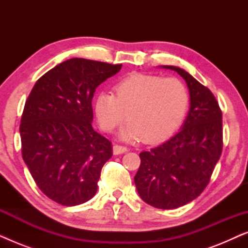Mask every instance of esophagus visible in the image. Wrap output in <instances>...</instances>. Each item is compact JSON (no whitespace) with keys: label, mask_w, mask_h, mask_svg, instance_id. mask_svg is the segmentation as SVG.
I'll return each mask as SVG.
<instances>
[{"label":"esophagus","mask_w":248,"mask_h":248,"mask_svg":"<svg viewBox=\"0 0 248 248\" xmlns=\"http://www.w3.org/2000/svg\"><path fill=\"white\" fill-rule=\"evenodd\" d=\"M127 151L126 147H123V145H118V144H114L113 147V154L114 155H122L124 152Z\"/></svg>","instance_id":"34e87169"}]
</instances>
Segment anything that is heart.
I'll return each instance as SVG.
<instances>
[{"label":"heart","mask_w":248,"mask_h":248,"mask_svg":"<svg viewBox=\"0 0 248 248\" xmlns=\"http://www.w3.org/2000/svg\"><path fill=\"white\" fill-rule=\"evenodd\" d=\"M189 104L188 93L177 78L155 74H131L121 80L111 93L94 99V114L105 132L115 130L125 118L123 140L140 139L158 143L168 139L184 120Z\"/></svg>","instance_id":"b5f03b06"}]
</instances>
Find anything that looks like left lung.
<instances>
[{
  "label": "left lung",
  "mask_w": 248,
  "mask_h": 248,
  "mask_svg": "<svg viewBox=\"0 0 248 248\" xmlns=\"http://www.w3.org/2000/svg\"><path fill=\"white\" fill-rule=\"evenodd\" d=\"M189 91V110L177 134L140 154L134 183L140 198L155 208L170 210L198 198L209 184L222 151V113L208 88L181 67Z\"/></svg>",
  "instance_id": "1"
}]
</instances>
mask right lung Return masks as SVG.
Returning <instances> with one entry per match:
<instances>
[{"label":"right lung","mask_w":248,"mask_h":248,"mask_svg":"<svg viewBox=\"0 0 248 248\" xmlns=\"http://www.w3.org/2000/svg\"><path fill=\"white\" fill-rule=\"evenodd\" d=\"M121 67L67 60L39 78L26 101L20 123L23 161L40 191L59 204L79 205L96 194L113 148L91 125V101L96 88Z\"/></svg>","instance_id":"right-lung-1"}]
</instances>
